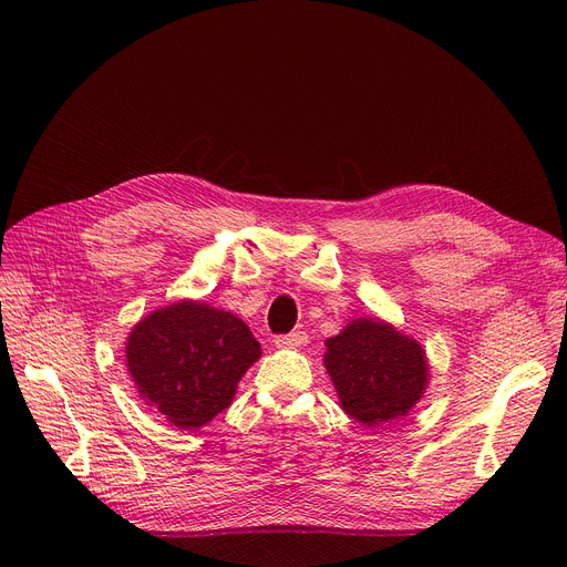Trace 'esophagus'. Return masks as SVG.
Listing matches in <instances>:
<instances>
[{"instance_id": "obj_1", "label": "esophagus", "mask_w": 567, "mask_h": 567, "mask_svg": "<svg viewBox=\"0 0 567 567\" xmlns=\"http://www.w3.org/2000/svg\"><path fill=\"white\" fill-rule=\"evenodd\" d=\"M308 344V334L303 330H296L289 334H278L276 337V347L278 349H300Z\"/></svg>"}]
</instances>
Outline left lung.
<instances>
[{"instance_id": "obj_1", "label": "left lung", "mask_w": 567, "mask_h": 567, "mask_svg": "<svg viewBox=\"0 0 567 567\" xmlns=\"http://www.w3.org/2000/svg\"><path fill=\"white\" fill-rule=\"evenodd\" d=\"M323 367L339 405L367 429L408 414L431 379L426 349L379 317L351 319L326 339Z\"/></svg>"}]
</instances>
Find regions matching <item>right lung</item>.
<instances>
[{
  "label": "right lung",
  "mask_w": 567,
  "mask_h": 567,
  "mask_svg": "<svg viewBox=\"0 0 567 567\" xmlns=\"http://www.w3.org/2000/svg\"><path fill=\"white\" fill-rule=\"evenodd\" d=\"M259 355L239 317L194 298L150 312L125 344L141 399L182 431H198L228 408Z\"/></svg>",
  "instance_id": "1"
}]
</instances>
